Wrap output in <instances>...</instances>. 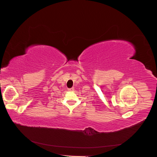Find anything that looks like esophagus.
Segmentation results:
<instances>
[{"mask_svg":"<svg viewBox=\"0 0 157 157\" xmlns=\"http://www.w3.org/2000/svg\"><path fill=\"white\" fill-rule=\"evenodd\" d=\"M74 87H71V88H70V89H68V91H70V92L74 91Z\"/></svg>","mask_w":157,"mask_h":157,"instance_id":"esophagus-1","label":"esophagus"}]
</instances>
